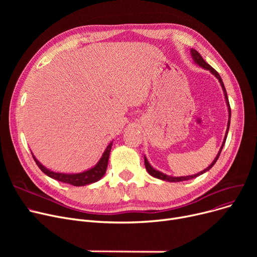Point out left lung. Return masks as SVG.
<instances>
[{
    "label": "left lung",
    "mask_w": 257,
    "mask_h": 257,
    "mask_svg": "<svg viewBox=\"0 0 257 257\" xmlns=\"http://www.w3.org/2000/svg\"><path fill=\"white\" fill-rule=\"evenodd\" d=\"M191 52H192V56H193V58H194V60H195V62L196 63H198L200 66H202L203 67V69H206V70H208V71H210L215 77H217L218 79H219V81H220V83H221V85H222V88H223V91H224V94H225V99H226V103H227V106H228V111H229V119H228V127H227V130H226V134H225V139H224V142H223V145H222V147H221V149H220V151H219V153H218V155H217V157H215V159L212 161V164L208 167V168H206L205 170H203L202 172H200V173H198V174H195V175H191V176H183V177H171V176H168V175H166V174H163V173H160V172H158V171H156L155 169H153L151 166H150V164L148 163V160H147V158L145 157V166H146V169H147V171H148V173H149L151 176H153V177H155V178H158V179H161V180H166V181H170V182H179V181H184V180H190V179H193V178H196V177H198V176H200V175H202L203 173H205V172H207V171H209L212 167H213V165L217 163V160H218V158H219V156H220V154H221V151H222V149H223V147H224V145H225V142H226V139H227V134H228V130H229V125H230V116H231V109H230V105H229V101H228V97H227V92H226V89H225V86H224V83H223V81H222V79H221V77H220V75H219V73L215 71L213 67H211L203 58H202V56L200 55V54L196 51V50H194V49H192L191 50Z\"/></svg>",
    "instance_id": "left-lung-1"
}]
</instances>
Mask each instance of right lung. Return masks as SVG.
I'll return each mask as SVG.
<instances>
[{"mask_svg": "<svg viewBox=\"0 0 257 257\" xmlns=\"http://www.w3.org/2000/svg\"><path fill=\"white\" fill-rule=\"evenodd\" d=\"M111 146H112V143L108 145L105 152L103 153L101 159L99 160V163L96 166L88 171L79 173V174H62V173L52 172L40 164L39 161L33 156V154H32V156H33V159L35 160L36 165L38 166V168L42 170L46 175H48L49 177L55 179V180H58V181H61L63 183L72 184L74 186H82V185L96 182L104 176V174L106 173L107 165H108V158H109Z\"/></svg>", "mask_w": 257, "mask_h": 257, "instance_id": "1", "label": "right lung"}]
</instances>
